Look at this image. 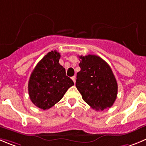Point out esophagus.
<instances>
[{"label": "esophagus", "instance_id": "obj_1", "mask_svg": "<svg viewBox=\"0 0 146 146\" xmlns=\"http://www.w3.org/2000/svg\"><path fill=\"white\" fill-rule=\"evenodd\" d=\"M71 78H72V80H73V82H74V83H76V76H73V77H72Z\"/></svg>", "mask_w": 146, "mask_h": 146}]
</instances>
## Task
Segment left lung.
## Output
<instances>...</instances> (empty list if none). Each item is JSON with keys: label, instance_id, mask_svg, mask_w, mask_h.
I'll return each instance as SVG.
<instances>
[{"label": "left lung", "instance_id": "obj_1", "mask_svg": "<svg viewBox=\"0 0 146 146\" xmlns=\"http://www.w3.org/2000/svg\"><path fill=\"white\" fill-rule=\"evenodd\" d=\"M81 70L76 86L83 99L96 110L110 108L117 95V83L111 68L100 57L88 54L79 56Z\"/></svg>", "mask_w": 146, "mask_h": 146}]
</instances>
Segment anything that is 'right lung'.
<instances>
[{"label": "right lung", "mask_w": 146, "mask_h": 146, "mask_svg": "<svg viewBox=\"0 0 146 146\" xmlns=\"http://www.w3.org/2000/svg\"><path fill=\"white\" fill-rule=\"evenodd\" d=\"M60 54L54 50L47 53L37 63L30 76L29 95L35 106L48 110L58 103L67 90L74 85L59 63Z\"/></svg>", "instance_id": "add662e5"}]
</instances>
